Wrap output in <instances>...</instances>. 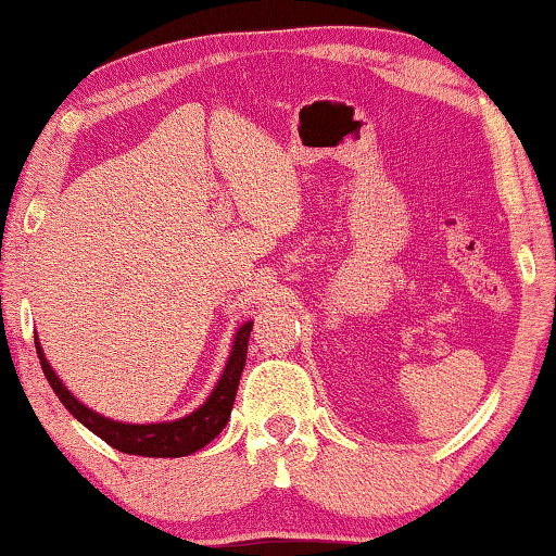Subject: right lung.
I'll return each instance as SVG.
<instances>
[{
  "instance_id": "right-lung-1",
  "label": "right lung",
  "mask_w": 556,
  "mask_h": 556,
  "mask_svg": "<svg viewBox=\"0 0 556 556\" xmlns=\"http://www.w3.org/2000/svg\"><path fill=\"white\" fill-rule=\"evenodd\" d=\"M251 328H253V320H248V324H243L236 331L228 364H225L220 381L215 383V389L211 391V396L205 399V404L198 406L192 414L178 418V421H165V424L112 421V418L92 412V408H87L85 404H79V401L64 389V383L60 381V376L52 371V366L47 364L45 351L42 345H39L37 336H35V345H37L39 364H42V371L47 376V381H50L52 391L58 393V399L62 401L64 408H67L79 424H85L87 429L98 433L102 441H108L112 448H117V452L123 454L178 458V456L195 454L198 448L211 444V441L225 429V424H228L232 401H236V393H238L240 374H243V366H245Z\"/></svg>"
}]
</instances>
